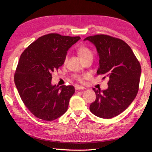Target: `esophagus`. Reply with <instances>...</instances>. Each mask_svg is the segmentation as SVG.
<instances>
[{
    "label": "esophagus",
    "instance_id": "34e87169",
    "mask_svg": "<svg viewBox=\"0 0 152 152\" xmlns=\"http://www.w3.org/2000/svg\"><path fill=\"white\" fill-rule=\"evenodd\" d=\"M75 89L76 90V91H80V90H84L85 89V88L83 86H75Z\"/></svg>",
    "mask_w": 152,
    "mask_h": 152
}]
</instances>
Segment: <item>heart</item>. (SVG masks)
Wrapping results in <instances>:
<instances>
[{"label": "heart", "mask_w": 152, "mask_h": 152, "mask_svg": "<svg viewBox=\"0 0 152 152\" xmlns=\"http://www.w3.org/2000/svg\"><path fill=\"white\" fill-rule=\"evenodd\" d=\"M77 52H78V55L82 60H84L89 56H92V51L89 48L86 47V46L82 45L80 46L78 50H77ZM68 56H66L65 58H64V63H66L68 61ZM73 78L79 82H83L84 79L86 78V75H80V74H74L73 76Z\"/></svg>", "instance_id": "heart-1"}]
</instances>
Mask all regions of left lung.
I'll use <instances>...</instances> for the list:
<instances>
[{
  "label": "left lung",
  "mask_w": 152,
  "mask_h": 152,
  "mask_svg": "<svg viewBox=\"0 0 152 152\" xmlns=\"http://www.w3.org/2000/svg\"><path fill=\"white\" fill-rule=\"evenodd\" d=\"M84 40L94 43L99 56L96 73L109 78L108 88L95 90L96 100L90 105L94 115L110 119L129 106L139 91L141 68L132 48L127 43L113 36L99 34Z\"/></svg>",
  "instance_id": "obj_1"
}]
</instances>
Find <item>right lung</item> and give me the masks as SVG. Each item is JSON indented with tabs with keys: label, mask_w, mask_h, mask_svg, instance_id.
I'll use <instances>...</instances> for the list:
<instances>
[{
	"label": "right lung",
	"mask_w": 152,
	"mask_h": 152,
	"mask_svg": "<svg viewBox=\"0 0 152 152\" xmlns=\"http://www.w3.org/2000/svg\"><path fill=\"white\" fill-rule=\"evenodd\" d=\"M80 39L58 33L43 35L20 56L14 80L20 99L38 119L53 121L68 109L73 86H52L51 74L64 63L67 51Z\"/></svg>",
	"instance_id": "obj_1"
}]
</instances>
